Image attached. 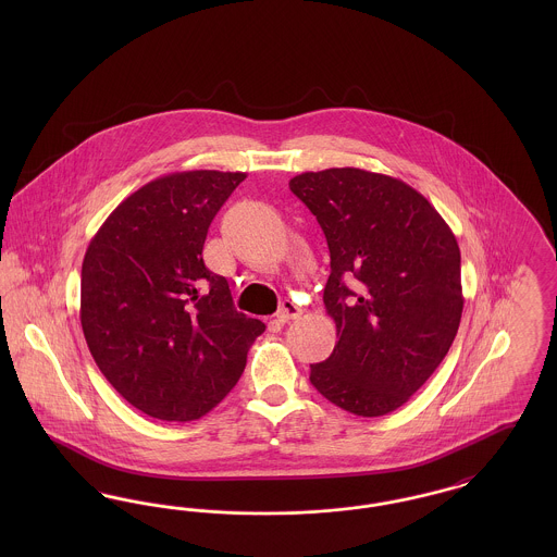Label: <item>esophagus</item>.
Segmentation results:
<instances>
[{"instance_id": "obj_1", "label": "esophagus", "mask_w": 557, "mask_h": 557, "mask_svg": "<svg viewBox=\"0 0 557 557\" xmlns=\"http://www.w3.org/2000/svg\"><path fill=\"white\" fill-rule=\"evenodd\" d=\"M300 315H302V309H300L296 302L284 300L282 307H280V311H277V321H280V323H288L290 319L300 318Z\"/></svg>"}]
</instances>
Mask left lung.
I'll use <instances>...</instances> for the list:
<instances>
[{
	"instance_id": "obj_1",
	"label": "left lung",
	"mask_w": 557,
	"mask_h": 557,
	"mask_svg": "<svg viewBox=\"0 0 557 557\" xmlns=\"http://www.w3.org/2000/svg\"><path fill=\"white\" fill-rule=\"evenodd\" d=\"M290 189L330 248L323 290L338 343L311 384L348 413L380 418L441 366L461 311V255L449 225L397 177L355 166L300 173Z\"/></svg>"
}]
</instances>
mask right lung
I'll return each instance as SVG.
<instances>
[{"mask_svg":"<svg viewBox=\"0 0 557 557\" xmlns=\"http://www.w3.org/2000/svg\"><path fill=\"white\" fill-rule=\"evenodd\" d=\"M246 173H169L127 196L81 267V327L96 366L135 409L191 422L246 368L265 323L234 309L230 284L202 261L214 214Z\"/></svg>","mask_w":557,"mask_h":557,"instance_id":"1","label":"right lung"}]
</instances>
